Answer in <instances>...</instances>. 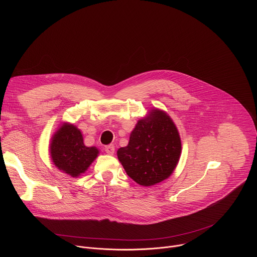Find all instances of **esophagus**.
<instances>
[{
	"label": "esophagus",
	"instance_id": "1",
	"mask_svg": "<svg viewBox=\"0 0 257 257\" xmlns=\"http://www.w3.org/2000/svg\"><path fill=\"white\" fill-rule=\"evenodd\" d=\"M104 151H105V153H106L107 155H109V156H113V155L115 154V146H114L113 144H109V145L105 146V148H104Z\"/></svg>",
	"mask_w": 257,
	"mask_h": 257
}]
</instances>
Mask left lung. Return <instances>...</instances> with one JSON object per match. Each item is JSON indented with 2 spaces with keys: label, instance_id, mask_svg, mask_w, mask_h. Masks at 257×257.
I'll use <instances>...</instances> for the list:
<instances>
[{
  "label": "left lung",
  "instance_id": "1",
  "mask_svg": "<svg viewBox=\"0 0 257 257\" xmlns=\"http://www.w3.org/2000/svg\"><path fill=\"white\" fill-rule=\"evenodd\" d=\"M182 152L178 129L160 108L137 121L129 143L117 152L127 175L137 184L150 187L168 179L176 169Z\"/></svg>",
  "mask_w": 257,
  "mask_h": 257
}]
</instances>
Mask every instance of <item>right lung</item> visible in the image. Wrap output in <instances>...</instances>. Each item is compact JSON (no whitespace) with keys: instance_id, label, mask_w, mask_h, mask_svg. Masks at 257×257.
Instances as JSON below:
<instances>
[{"instance_id":"1","label":"right lung","mask_w":257,"mask_h":257,"mask_svg":"<svg viewBox=\"0 0 257 257\" xmlns=\"http://www.w3.org/2000/svg\"><path fill=\"white\" fill-rule=\"evenodd\" d=\"M98 154L95 146H85L80 129L71 123H63L52 136L50 155L53 164L73 178L84 174Z\"/></svg>"}]
</instances>
